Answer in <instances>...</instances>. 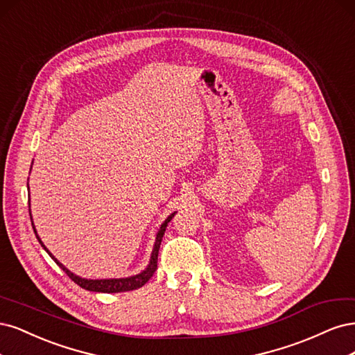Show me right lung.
I'll list each match as a JSON object with an SVG mask.
<instances>
[{
	"mask_svg": "<svg viewBox=\"0 0 355 355\" xmlns=\"http://www.w3.org/2000/svg\"><path fill=\"white\" fill-rule=\"evenodd\" d=\"M175 215V212L174 214H171L168 218L165 220V223L161 225V230H159V233H157V236H156V242H155V248H153V252H152V258H150V264H148V267L143 271V272H140V274H137V276H132V277H127V279H109V280H87V279H81V277H78V276H75L73 272H71L69 270H67L63 264H60L59 261H57L50 252H49V249L44 246V243L41 242V239L38 237V234H37V232H35V227H33V224H32V227H33V232H35V234H37V239L40 240V243H41V246L47 250L49 252V255L55 261V264L59 266L67 276H69V279H72L78 286H81L83 289H85V291H91V292H103V293H118V292H128V291H134V289H139V288H141V286H144L148 280L152 279V276L155 274V271L157 270V255H159V248H161V242H162V237H164V234H165V230H166V225H168V223L173 220V216ZM32 220V218H31Z\"/></svg>",
	"mask_w": 355,
	"mask_h": 355,
	"instance_id": "right-lung-1",
	"label": "right lung"
}]
</instances>
